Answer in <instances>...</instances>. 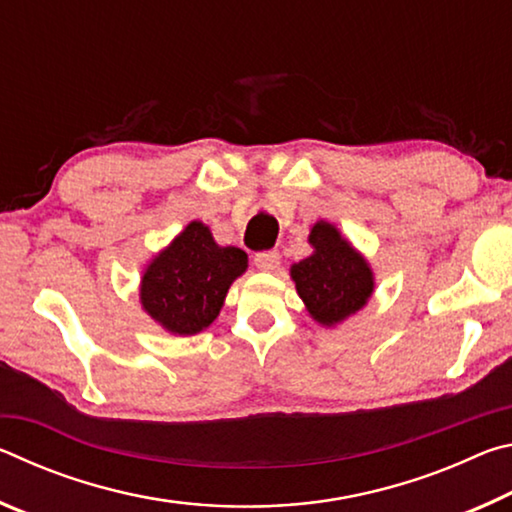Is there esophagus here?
Wrapping results in <instances>:
<instances>
[{
    "label": "esophagus",
    "mask_w": 512,
    "mask_h": 512,
    "mask_svg": "<svg viewBox=\"0 0 512 512\" xmlns=\"http://www.w3.org/2000/svg\"><path fill=\"white\" fill-rule=\"evenodd\" d=\"M255 266L259 271L266 273L275 271V268L280 266V253H277V250H262V253L255 255Z\"/></svg>",
    "instance_id": "34e87169"
}]
</instances>
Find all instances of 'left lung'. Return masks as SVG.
<instances>
[{"mask_svg":"<svg viewBox=\"0 0 512 512\" xmlns=\"http://www.w3.org/2000/svg\"><path fill=\"white\" fill-rule=\"evenodd\" d=\"M311 255L291 266V280L309 316L323 327H336L368 305L375 291V273L350 239L329 221L309 230Z\"/></svg>","mask_w":512,"mask_h":512,"instance_id":"8db88e82","label":"left lung"}]
</instances>
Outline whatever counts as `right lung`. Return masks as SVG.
<instances>
[{
  "mask_svg": "<svg viewBox=\"0 0 512 512\" xmlns=\"http://www.w3.org/2000/svg\"><path fill=\"white\" fill-rule=\"evenodd\" d=\"M246 268L244 250L219 246L203 221H192L146 262L140 280L142 309L164 332L194 336L214 323L230 284Z\"/></svg>",
  "mask_w": 512,
  "mask_h": 512,
  "instance_id": "right-lung-1",
  "label": "right lung"
}]
</instances>
